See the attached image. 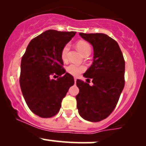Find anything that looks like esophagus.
Returning a JSON list of instances; mask_svg holds the SVG:
<instances>
[{
  "label": "esophagus",
  "instance_id": "obj_1",
  "mask_svg": "<svg viewBox=\"0 0 146 146\" xmlns=\"http://www.w3.org/2000/svg\"><path fill=\"white\" fill-rule=\"evenodd\" d=\"M76 80H77V78H74V81H75V82H76Z\"/></svg>",
  "mask_w": 146,
  "mask_h": 146
}]
</instances>
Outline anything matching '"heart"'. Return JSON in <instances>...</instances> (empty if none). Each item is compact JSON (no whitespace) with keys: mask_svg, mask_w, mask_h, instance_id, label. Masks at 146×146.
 I'll list each match as a JSON object with an SVG mask.
<instances>
[{"mask_svg":"<svg viewBox=\"0 0 146 146\" xmlns=\"http://www.w3.org/2000/svg\"><path fill=\"white\" fill-rule=\"evenodd\" d=\"M76 46H77V48L78 49V51L82 54L86 52V51H91L90 45L88 42H84V41H80V42H78ZM69 49H70V44H66L63 47L61 52V56L63 61H65L67 60L68 53ZM85 70V67L84 66H82V65L71 64L68 65L66 67V70H67L68 73L71 74L72 76H78L80 73H81Z\"/></svg>","mask_w":146,"mask_h":146,"instance_id":"heart-1","label":"heart"}]
</instances>
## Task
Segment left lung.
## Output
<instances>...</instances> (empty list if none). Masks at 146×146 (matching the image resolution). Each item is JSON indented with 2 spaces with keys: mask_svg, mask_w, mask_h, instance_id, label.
Here are the masks:
<instances>
[{
  "mask_svg": "<svg viewBox=\"0 0 146 146\" xmlns=\"http://www.w3.org/2000/svg\"><path fill=\"white\" fill-rule=\"evenodd\" d=\"M79 35L93 47V62L83 74L93 85L78 79L77 107L82 118L98 122L107 118L118 102L124 87L125 61L118 43L108 35Z\"/></svg>",
  "mask_w": 146,
  "mask_h": 146,
  "instance_id": "obj_1",
  "label": "left lung"
}]
</instances>
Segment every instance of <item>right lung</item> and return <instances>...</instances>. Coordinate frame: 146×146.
<instances>
[{"mask_svg": "<svg viewBox=\"0 0 146 146\" xmlns=\"http://www.w3.org/2000/svg\"><path fill=\"white\" fill-rule=\"evenodd\" d=\"M76 32L48 29L31 40L20 66V85L29 110L39 117L49 118L59 111L62 100L73 77L63 68V47L75 36ZM60 78H51L53 75Z\"/></svg>", "mask_w": 146, "mask_h": 146, "instance_id": "add662e5", "label": "right lung"}]
</instances>
